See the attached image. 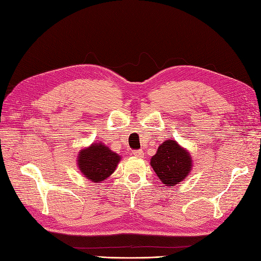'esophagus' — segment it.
I'll list each match as a JSON object with an SVG mask.
<instances>
[{"mask_svg":"<svg viewBox=\"0 0 261 261\" xmlns=\"http://www.w3.org/2000/svg\"><path fill=\"white\" fill-rule=\"evenodd\" d=\"M133 154H135L137 158H143V155H144L142 150H135L133 151Z\"/></svg>","mask_w":261,"mask_h":261,"instance_id":"1","label":"esophagus"}]
</instances>
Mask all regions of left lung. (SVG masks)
I'll return each instance as SVG.
<instances>
[{
  "label": "left lung",
  "mask_w": 261,
  "mask_h": 261,
  "mask_svg": "<svg viewBox=\"0 0 261 261\" xmlns=\"http://www.w3.org/2000/svg\"><path fill=\"white\" fill-rule=\"evenodd\" d=\"M150 165L163 185L173 187L191 172L192 159L189 151L180 147L177 141L167 140L159 145Z\"/></svg>",
  "instance_id": "8db88e82"
}]
</instances>
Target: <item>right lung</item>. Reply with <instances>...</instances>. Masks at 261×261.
<instances>
[{"instance_id":"obj_1","label":"right lung","mask_w":261,"mask_h":261,"mask_svg":"<svg viewBox=\"0 0 261 261\" xmlns=\"http://www.w3.org/2000/svg\"><path fill=\"white\" fill-rule=\"evenodd\" d=\"M120 159L119 154L100 142L80 150L76 161L84 177L100 184L114 172Z\"/></svg>"}]
</instances>
